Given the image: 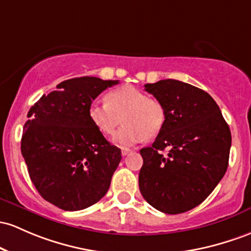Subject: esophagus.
<instances>
[{"label":"esophagus","instance_id":"1","mask_svg":"<svg viewBox=\"0 0 251 251\" xmlns=\"http://www.w3.org/2000/svg\"><path fill=\"white\" fill-rule=\"evenodd\" d=\"M130 152H132L131 149H127V148H123V149H121V155H123V156L128 155V153H130Z\"/></svg>","mask_w":251,"mask_h":251}]
</instances>
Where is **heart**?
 Returning <instances> with one entry per match:
<instances>
[{
	"label": "heart",
	"instance_id": "b5f03b06",
	"mask_svg": "<svg viewBox=\"0 0 251 251\" xmlns=\"http://www.w3.org/2000/svg\"><path fill=\"white\" fill-rule=\"evenodd\" d=\"M107 103L95 100L89 104L88 115L102 134L114 133L123 119L125 125L117 132L114 142L131 147L159 133L166 120L163 106L133 85H123L106 96Z\"/></svg>",
	"mask_w": 251,
	"mask_h": 251
}]
</instances>
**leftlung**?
Returning <instances> with one entry per match:
<instances>
[{
    "instance_id": "left-lung-1",
    "label": "left lung",
    "mask_w": 251,
    "mask_h": 251,
    "mask_svg": "<svg viewBox=\"0 0 251 251\" xmlns=\"http://www.w3.org/2000/svg\"><path fill=\"white\" fill-rule=\"evenodd\" d=\"M145 90L163 106L166 120L152 145L140 150V193L156 210L183 213L200 205L226 172L230 128L212 96L194 85L162 79Z\"/></svg>"
}]
</instances>
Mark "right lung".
I'll return each mask as SVG.
<instances>
[{"mask_svg": "<svg viewBox=\"0 0 251 251\" xmlns=\"http://www.w3.org/2000/svg\"><path fill=\"white\" fill-rule=\"evenodd\" d=\"M119 81L76 77L57 85L31 107L21 152L37 191L64 211L94 205L106 194L121 161L88 115L89 104Z\"/></svg>", "mask_w": 251, "mask_h": 251, "instance_id": "obj_1", "label": "right lung"}]
</instances>
